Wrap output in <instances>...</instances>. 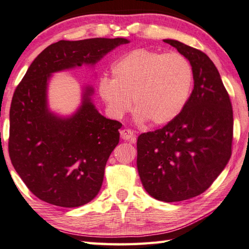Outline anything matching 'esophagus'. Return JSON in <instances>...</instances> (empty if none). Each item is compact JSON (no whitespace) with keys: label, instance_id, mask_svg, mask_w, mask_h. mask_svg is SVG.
<instances>
[{"label":"esophagus","instance_id":"esophagus-1","mask_svg":"<svg viewBox=\"0 0 249 249\" xmlns=\"http://www.w3.org/2000/svg\"><path fill=\"white\" fill-rule=\"evenodd\" d=\"M120 137L124 141H130V142H134L135 141V135L133 133V131H131L129 129H124L120 131Z\"/></svg>","mask_w":249,"mask_h":249}]
</instances>
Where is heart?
Returning a JSON list of instances; mask_svg holds the SVG:
<instances>
[{"label": "heart", "mask_w": 249, "mask_h": 249, "mask_svg": "<svg viewBox=\"0 0 249 249\" xmlns=\"http://www.w3.org/2000/svg\"><path fill=\"white\" fill-rule=\"evenodd\" d=\"M111 76L98 83V94L110 116L121 118L133 100L135 119L155 125L169 124L180 115L193 84V69L184 56L145 49L120 57L112 65Z\"/></svg>", "instance_id": "obj_1"}]
</instances>
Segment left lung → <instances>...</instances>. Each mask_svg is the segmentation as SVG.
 Listing matches in <instances>:
<instances>
[{
	"label": "left lung",
	"mask_w": 249,
	"mask_h": 249,
	"mask_svg": "<svg viewBox=\"0 0 249 249\" xmlns=\"http://www.w3.org/2000/svg\"><path fill=\"white\" fill-rule=\"evenodd\" d=\"M163 42L190 62L194 89L176 119L138 138L137 166L145 191L173 203L201 194L226 168L231 157L233 110L207 55L180 41Z\"/></svg>",
	"instance_id": "left-lung-1"
}]
</instances>
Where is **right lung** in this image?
Returning a JSON list of instances; mask_svg holds the SVG:
<instances>
[{
    "label": "right lung",
    "instance_id": "1",
    "mask_svg": "<svg viewBox=\"0 0 249 249\" xmlns=\"http://www.w3.org/2000/svg\"><path fill=\"white\" fill-rule=\"evenodd\" d=\"M124 37H94L51 44L36 56L14 92L9 110V157L37 198L59 207L86 205L98 194L106 162L119 143V121L101 115L94 88H82L81 104L69 116L50 108L49 83L55 72L96 63Z\"/></svg>",
    "mask_w": 249,
    "mask_h": 249
}]
</instances>
